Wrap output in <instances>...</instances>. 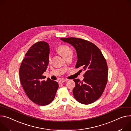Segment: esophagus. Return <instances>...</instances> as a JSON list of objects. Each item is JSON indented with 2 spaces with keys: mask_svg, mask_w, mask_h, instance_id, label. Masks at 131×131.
<instances>
[{
  "mask_svg": "<svg viewBox=\"0 0 131 131\" xmlns=\"http://www.w3.org/2000/svg\"><path fill=\"white\" fill-rule=\"evenodd\" d=\"M67 81V80L66 79H61L60 80H59V82H61V83H63V82H65V81Z\"/></svg>",
  "mask_w": 131,
  "mask_h": 131,
  "instance_id": "34e87169",
  "label": "esophagus"
}]
</instances>
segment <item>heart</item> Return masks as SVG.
<instances>
[{
    "label": "heart",
    "instance_id": "1",
    "mask_svg": "<svg viewBox=\"0 0 131 131\" xmlns=\"http://www.w3.org/2000/svg\"><path fill=\"white\" fill-rule=\"evenodd\" d=\"M57 51L63 57H64L65 55L68 54L69 53H72V51L71 50V49L69 47L66 45H62L61 46H59L57 49ZM49 62L51 61V56L49 57Z\"/></svg>",
    "mask_w": 131,
    "mask_h": 131
}]
</instances>
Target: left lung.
Listing matches in <instances>:
<instances>
[{
    "mask_svg": "<svg viewBox=\"0 0 131 131\" xmlns=\"http://www.w3.org/2000/svg\"><path fill=\"white\" fill-rule=\"evenodd\" d=\"M76 50L77 61L76 68L85 71L84 80L75 79L74 97L80 103L90 104L98 99L105 87L108 78V66L101 51L94 44L79 38H61Z\"/></svg>",
    "mask_w": 131,
    "mask_h": 131,
    "instance_id": "obj_1",
    "label": "left lung"
}]
</instances>
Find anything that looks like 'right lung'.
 I'll return each mask as SVG.
<instances>
[{
	"label": "right lung",
	"instance_id": "1",
	"mask_svg": "<svg viewBox=\"0 0 131 131\" xmlns=\"http://www.w3.org/2000/svg\"><path fill=\"white\" fill-rule=\"evenodd\" d=\"M50 46L46 42H38L28 51L19 69L21 84L29 98L34 103L46 105L54 100L58 88L57 81L43 74L49 64Z\"/></svg>",
	"mask_w": 131,
	"mask_h": 131
}]
</instances>
